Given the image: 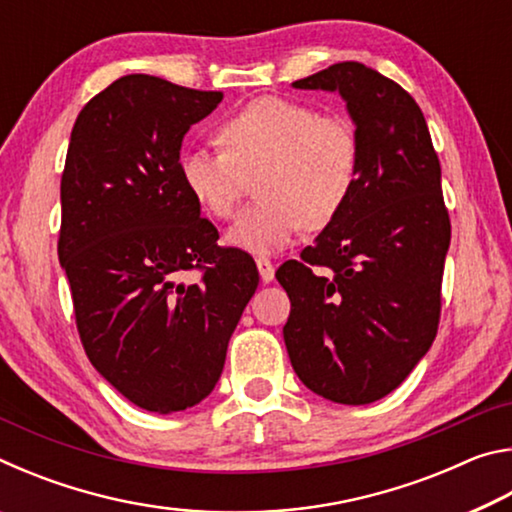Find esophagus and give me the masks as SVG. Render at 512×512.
I'll list each match as a JSON object with an SVG mask.
<instances>
[{
  "label": "esophagus",
  "mask_w": 512,
  "mask_h": 512,
  "mask_svg": "<svg viewBox=\"0 0 512 512\" xmlns=\"http://www.w3.org/2000/svg\"><path fill=\"white\" fill-rule=\"evenodd\" d=\"M255 264H257V271H259V277H262V282H271L273 277H275V268H273L271 259L257 257Z\"/></svg>",
  "instance_id": "obj_1"
}]
</instances>
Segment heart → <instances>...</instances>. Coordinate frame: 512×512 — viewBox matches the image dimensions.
I'll return each instance as SVG.
<instances>
[{
  "mask_svg": "<svg viewBox=\"0 0 512 512\" xmlns=\"http://www.w3.org/2000/svg\"><path fill=\"white\" fill-rule=\"evenodd\" d=\"M223 151L187 149L180 178L214 219H228L255 178L259 201L237 216L225 241L266 255L289 246L305 228L323 230L348 205L361 167L352 121L320 115L307 103L262 97L219 126Z\"/></svg>",
  "mask_w": 512,
  "mask_h": 512,
  "instance_id": "heart-1",
  "label": "heart"
}]
</instances>
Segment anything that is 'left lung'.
I'll list each match as a JSON object with an SVG mask.
<instances>
[{
    "instance_id": "left-lung-1",
    "label": "left lung",
    "mask_w": 512,
    "mask_h": 512,
    "mask_svg": "<svg viewBox=\"0 0 512 512\" xmlns=\"http://www.w3.org/2000/svg\"><path fill=\"white\" fill-rule=\"evenodd\" d=\"M293 88L341 94L361 167L348 205L302 262L277 268L291 300L284 343L309 391L370 404L395 391L436 339L452 239L440 162L418 103L375 69L345 60Z\"/></svg>"
}]
</instances>
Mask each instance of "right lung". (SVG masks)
I'll return each instance as SVG.
<instances>
[{
  "mask_svg": "<svg viewBox=\"0 0 512 512\" xmlns=\"http://www.w3.org/2000/svg\"><path fill=\"white\" fill-rule=\"evenodd\" d=\"M221 92L121 76L85 103L60 180L58 259L99 375L140 409L176 413L214 391L257 289L253 257L219 232L180 178L189 128ZM202 280L187 283V270Z\"/></svg>",
  "mask_w": 512,
  "mask_h": 512,
  "instance_id": "right-lung-1",
  "label": "right lung"
}]
</instances>
